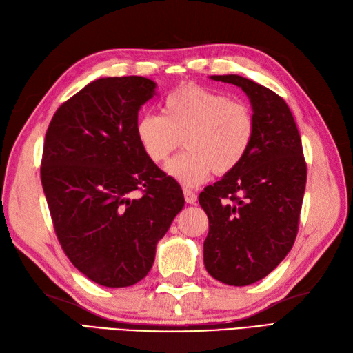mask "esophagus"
Returning <instances> with one entry per match:
<instances>
[{
	"label": "esophagus",
	"mask_w": 353,
	"mask_h": 353,
	"mask_svg": "<svg viewBox=\"0 0 353 353\" xmlns=\"http://www.w3.org/2000/svg\"><path fill=\"white\" fill-rule=\"evenodd\" d=\"M183 196H185L186 203H190V205L197 203V194L194 192V191H191V190H188V188H185V190H183Z\"/></svg>",
	"instance_id": "esophagus-1"
}]
</instances>
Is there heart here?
<instances>
[{
  "mask_svg": "<svg viewBox=\"0 0 353 353\" xmlns=\"http://www.w3.org/2000/svg\"><path fill=\"white\" fill-rule=\"evenodd\" d=\"M161 108L162 117L141 115L134 132L154 163L167 161L183 139L186 152L165 168L179 183L197 186L212 172L228 174L249 152L254 121L245 103L197 85H185L165 97Z\"/></svg>",
  "mask_w": 353,
  "mask_h": 353,
  "instance_id": "heart-1",
  "label": "heart"
}]
</instances>
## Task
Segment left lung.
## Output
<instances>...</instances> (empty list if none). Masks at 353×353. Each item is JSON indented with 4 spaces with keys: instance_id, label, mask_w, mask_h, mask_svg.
Instances as JSON below:
<instances>
[{
    "instance_id": "left-lung-1",
    "label": "left lung",
    "mask_w": 353,
    "mask_h": 353,
    "mask_svg": "<svg viewBox=\"0 0 353 353\" xmlns=\"http://www.w3.org/2000/svg\"><path fill=\"white\" fill-rule=\"evenodd\" d=\"M215 81L249 97L254 134L243 162L200 192L209 219L203 261L214 279L244 287L270 274L297 235L306 185L301 134L288 104L268 88L229 74Z\"/></svg>"
}]
</instances>
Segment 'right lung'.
Segmentation results:
<instances>
[{
    "mask_svg": "<svg viewBox=\"0 0 353 353\" xmlns=\"http://www.w3.org/2000/svg\"><path fill=\"white\" fill-rule=\"evenodd\" d=\"M154 94L145 77L94 80L56 110L45 134L41 181L59 243L103 287L144 279L185 205L181 185L148 159L134 132Z\"/></svg>",
    "mask_w": 353,
    "mask_h": 353,
    "instance_id": "add662e5",
    "label": "right lung"
}]
</instances>
